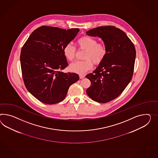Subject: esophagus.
Here are the masks:
<instances>
[{"label":"esophagus","instance_id":"esophagus-1","mask_svg":"<svg viewBox=\"0 0 158 158\" xmlns=\"http://www.w3.org/2000/svg\"><path fill=\"white\" fill-rule=\"evenodd\" d=\"M79 76H80V79H82V78H84L85 77V75H84V74H80Z\"/></svg>","mask_w":158,"mask_h":158}]
</instances>
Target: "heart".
<instances>
[{
  "mask_svg": "<svg viewBox=\"0 0 158 158\" xmlns=\"http://www.w3.org/2000/svg\"><path fill=\"white\" fill-rule=\"evenodd\" d=\"M78 49L85 50L84 61H76L70 64L69 69L74 73L82 74L92 69L93 63L99 65L104 60L107 54L106 47L104 44L98 43L96 38L89 35L80 38L77 42ZM64 56L69 61L74 60L76 56V49L71 44L65 46L63 49Z\"/></svg>",
  "mask_w": 158,
  "mask_h": 158,
  "instance_id": "heart-1",
  "label": "heart"
}]
</instances>
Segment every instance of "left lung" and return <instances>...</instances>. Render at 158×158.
<instances>
[{
    "instance_id": "8db88e82",
    "label": "left lung",
    "mask_w": 158,
    "mask_h": 158,
    "mask_svg": "<svg viewBox=\"0 0 158 158\" xmlns=\"http://www.w3.org/2000/svg\"><path fill=\"white\" fill-rule=\"evenodd\" d=\"M86 34L101 38L107 49L103 61L86 76L91 82L86 93L94 101L106 103L117 98L131 81L136 50L126 33L114 26L97 27Z\"/></svg>"
}]
</instances>
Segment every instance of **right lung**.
<instances>
[{"mask_svg":"<svg viewBox=\"0 0 158 158\" xmlns=\"http://www.w3.org/2000/svg\"><path fill=\"white\" fill-rule=\"evenodd\" d=\"M79 31L43 26L35 30L23 46L20 60L24 85L39 101L47 104L61 102L70 85L79 80L76 73L61 71L68 65L64 48Z\"/></svg>","mask_w":158,"mask_h":158,"instance_id":"1","label":"right lung"}]
</instances>
